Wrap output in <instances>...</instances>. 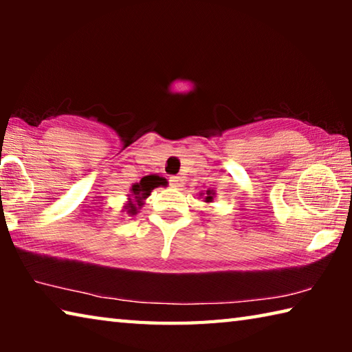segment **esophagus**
Listing matches in <instances>:
<instances>
[{
	"instance_id": "34e87169",
	"label": "esophagus",
	"mask_w": 352,
	"mask_h": 352,
	"mask_svg": "<svg viewBox=\"0 0 352 352\" xmlns=\"http://www.w3.org/2000/svg\"><path fill=\"white\" fill-rule=\"evenodd\" d=\"M170 186H174V188H182L183 186V183H184V180H183V177H180V175H174V177H170Z\"/></svg>"
}]
</instances>
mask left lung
<instances>
[{
  "label": "left lung",
  "mask_w": 352,
  "mask_h": 352,
  "mask_svg": "<svg viewBox=\"0 0 352 352\" xmlns=\"http://www.w3.org/2000/svg\"><path fill=\"white\" fill-rule=\"evenodd\" d=\"M201 195H205V204H211V201L214 200V195H216V192H214V190L212 189H208L206 190V192H201L200 194V197H201Z\"/></svg>",
  "instance_id": "left-lung-1"
}]
</instances>
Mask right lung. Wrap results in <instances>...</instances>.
<instances>
[{"instance_id":"1","label":"right lung","mask_w":352,"mask_h":352,"mask_svg":"<svg viewBox=\"0 0 352 352\" xmlns=\"http://www.w3.org/2000/svg\"><path fill=\"white\" fill-rule=\"evenodd\" d=\"M166 178L164 177H160L157 174H152V175H146L142 177L138 183H133L132 186H130V190L127 194V201L124 204V212L127 214V216L133 217L136 214L140 212V210L146 204V199L151 195L152 190L155 188H160V186H166Z\"/></svg>"}]
</instances>
